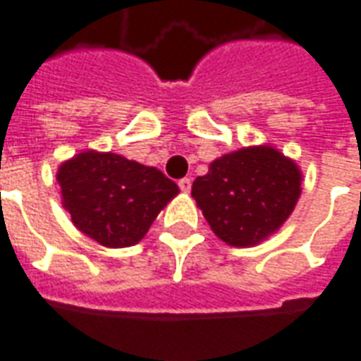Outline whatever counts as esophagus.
Here are the masks:
<instances>
[{"mask_svg": "<svg viewBox=\"0 0 361 361\" xmlns=\"http://www.w3.org/2000/svg\"><path fill=\"white\" fill-rule=\"evenodd\" d=\"M178 185H180V189L183 193H189V191H191V180H189V178H183V180L178 181Z\"/></svg>", "mask_w": 361, "mask_h": 361, "instance_id": "obj_1", "label": "esophagus"}]
</instances>
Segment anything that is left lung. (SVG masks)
Listing matches in <instances>:
<instances>
[{
    "mask_svg": "<svg viewBox=\"0 0 361 361\" xmlns=\"http://www.w3.org/2000/svg\"><path fill=\"white\" fill-rule=\"evenodd\" d=\"M300 193L298 164L269 145L216 158L191 188L212 232L232 247H251L274 234L292 214Z\"/></svg>",
    "mask_w": 361,
    "mask_h": 361,
    "instance_id": "8db88e82",
    "label": "left lung"
}]
</instances>
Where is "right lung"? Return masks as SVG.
Returning a JSON list of instances; mask_svg holds the SVG:
<instances>
[{"label":"right lung","instance_id":"1","mask_svg":"<svg viewBox=\"0 0 361 361\" xmlns=\"http://www.w3.org/2000/svg\"><path fill=\"white\" fill-rule=\"evenodd\" d=\"M61 203L82 234L104 247H129L180 193L164 173L116 152L85 150L58 170Z\"/></svg>","mask_w":361,"mask_h":361}]
</instances>
